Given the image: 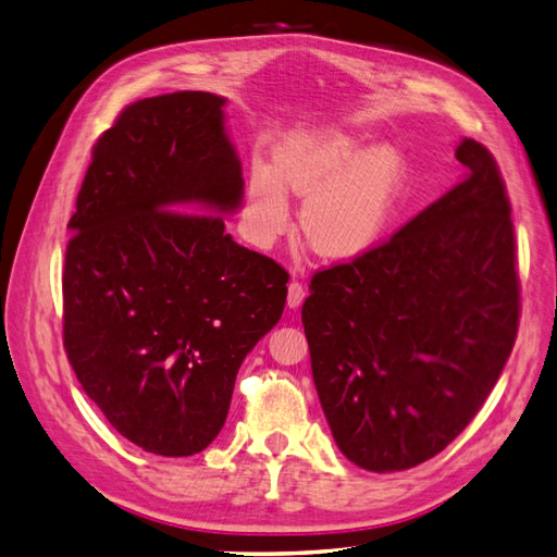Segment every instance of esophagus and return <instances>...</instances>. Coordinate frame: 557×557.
Instances as JSON below:
<instances>
[{
    "mask_svg": "<svg viewBox=\"0 0 557 557\" xmlns=\"http://www.w3.org/2000/svg\"><path fill=\"white\" fill-rule=\"evenodd\" d=\"M304 296H306L304 284L299 280H292L289 282V289H287V306L289 308H299L304 304Z\"/></svg>",
    "mask_w": 557,
    "mask_h": 557,
    "instance_id": "esophagus-1",
    "label": "esophagus"
}]
</instances>
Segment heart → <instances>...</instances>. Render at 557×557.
I'll list each match as a JSON object with an SVG mask.
<instances>
[{
  "label": "heart",
  "instance_id": "b5f03b06",
  "mask_svg": "<svg viewBox=\"0 0 557 557\" xmlns=\"http://www.w3.org/2000/svg\"><path fill=\"white\" fill-rule=\"evenodd\" d=\"M351 133L292 135L275 149L273 168L256 161L247 175V227L270 247L292 223V194L304 197L301 235L315 253L346 261L380 237L404 185V163L389 147L368 151Z\"/></svg>",
  "mask_w": 557,
  "mask_h": 557
}]
</instances>
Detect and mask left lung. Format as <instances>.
<instances>
[{
    "mask_svg": "<svg viewBox=\"0 0 557 557\" xmlns=\"http://www.w3.org/2000/svg\"><path fill=\"white\" fill-rule=\"evenodd\" d=\"M465 180L389 239L310 277L301 322L334 442L370 472L434 458L480 412L520 327L510 199L462 139Z\"/></svg>",
    "mask_w": 557,
    "mask_h": 557,
    "instance_id": "8db88e82",
    "label": "left lung"
}]
</instances>
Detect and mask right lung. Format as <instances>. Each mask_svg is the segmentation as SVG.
I'll return each instance as SVG.
<instances>
[{
	"mask_svg": "<svg viewBox=\"0 0 557 557\" xmlns=\"http://www.w3.org/2000/svg\"><path fill=\"white\" fill-rule=\"evenodd\" d=\"M225 99L125 107L92 147L63 263V348L111 426L157 456L223 430L242 360L277 325L289 273L225 235L242 165Z\"/></svg>",
	"mask_w": 557,
	"mask_h": 557,
	"instance_id": "right-lung-1",
	"label": "right lung"
}]
</instances>
